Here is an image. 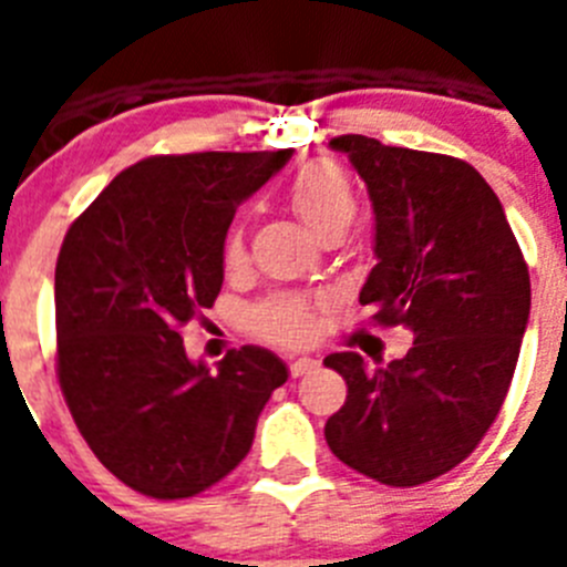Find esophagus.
<instances>
[{
    "instance_id": "34e87169",
    "label": "esophagus",
    "mask_w": 567,
    "mask_h": 567,
    "mask_svg": "<svg viewBox=\"0 0 567 567\" xmlns=\"http://www.w3.org/2000/svg\"><path fill=\"white\" fill-rule=\"evenodd\" d=\"M318 365L320 360L315 358H289V374H292V378H303V374L315 372Z\"/></svg>"
}]
</instances>
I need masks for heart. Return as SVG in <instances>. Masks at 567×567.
<instances>
[{
    "mask_svg": "<svg viewBox=\"0 0 567 567\" xmlns=\"http://www.w3.org/2000/svg\"><path fill=\"white\" fill-rule=\"evenodd\" d=\"M289 207L315 238H327L332 233H346V227L352 224L354 195L338 167L309 164L295 175L292 187H289ZM240 252H244L240 229H233L227 238V249H224L227 264H235ZM249 329L272 343H307L315 332L312 300L300 298V295H272V298L260 300L249 312Z\"/></svg>",
    "mask_w": 567,
    "mask_h": 567,
    "instance_id": "obj_1",
    "label": "heart"
}]
</instances>
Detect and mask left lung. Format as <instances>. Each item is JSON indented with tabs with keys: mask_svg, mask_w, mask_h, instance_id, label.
<instances>
[{
	"mask_svg": "<svg viewBox=\"0 0 567 567\" xmlns=\"http://www.w3.org/2000/svg\"><path fill=\"white\" fill-rule=\"evenodd\" d=\"M374 209V269L360 303L414 334L405 358L334 352L346 403L327 420L334 457L394 488L463 463L497 420L530 315V280L503 204L452 155L338 135Z\"/></svg>",
	"mask_w": 567,
	"mask_h": 567,
	"instance_id": "8db88e82",
	"label": "left lung"
}]
</instances>
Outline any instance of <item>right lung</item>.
Wrapping results in <instances>:
<instances>
[{
    "label": "right lung",
    "mask_w": 567,
    "mask_h": 567,
    "mask_svg": "<svg viewBox=\"0 0 567 567\" xmlns=\"http://www.w3.org/2000/svg\"><path fill=\"white\" fill-rule=\"evenodd\" d=\"M275 153L153 155L118 173L64 235L56 260V372L104 468L138 494L184 499L224 480L287 363L260 346L193 363L182 327L224 284L240 202L278 173Z\"/></svg>",
    "instance_id": "add662e5"
}]
</instances>
